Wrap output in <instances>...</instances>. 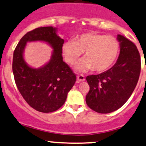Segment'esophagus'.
Listing matches in <instances>:
<instances>
[{
  "mask_svg": "<svg viewBox=\"0 0 146 146\" xmlns=\"http://www.w3.org/2000/svg\"><path fill=\"white\" fill-rule=\"evenodd\" d=\"M76 79H77L78 82H84V81H85L84 76H83V75H82V74L78 75V76H76Z\"/></svg>",
  "mask_w": 146,
  "mask_h": 146,
  "instance_id": "esophagus-1",
  "label": "esophagus"
}]
</instances>
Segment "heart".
Wrapping results in <instances>:
<instances>
[{
  "instance_id": "heart-1",
  "label": "heart",
  "mask_w": 146,
  "mask_h": 146,
  "mask_svg": "<svg viewBox=\"0 0 146 146\" xmlns=\"http://www.w3.org/2000/svg\"><path fill=\"white\" fill-rule=\"evenodd\" d=\"M63 53L66 61L74 64L82 52L84 59L78 63L76 69L81 72L92 70L103 72L109 70L117 58L119 43L112 36H106L94 32L85 33L63 44Z\"/></svg>"
}]
</instances>
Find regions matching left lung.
I'll return each instance as SVG.
<instances>
[{
    "label": "left lung",
    "instance_id": "8db88e82",
    "mask_svg": "<svg viewBox=\"0 0 146 146\" xmlns=\"http://www.w3.org/2000/svg\"><path fill=\"white\" fill-rule=\"evenodd\" d=\"M120 52L116 63L104 72L86 76L90 90L87 106L98 113H110L121 108L131 96L141 72V57L133 42L117 36Z\"/></svg>",
    "mask_w": 146,
    "mask_h": 146
}]
</instances>
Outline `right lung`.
I'll list each match as a JSON object with an SVG mask.
<instances>
[{"label": "right lung", "instance_id": "obj_1", "mask_svg": "<svg viewBox=\"0 0 146 146\" xmlns=\"http://www.w3.org/2000/svg\"><path fill=\"white\" fill-rule=\"evenodd\" d=\"M52 27H38L27 33L18 43L13 53V72L19 93L32 108L48 113L64 105L67 94L76 82V74L62 60L64 40ZM44 41L53 48L50 61L38 69L29 67L23 59L26 43Z\"/></svg>", "mask_w": 146, "mask_h": 146}]
</instances>
